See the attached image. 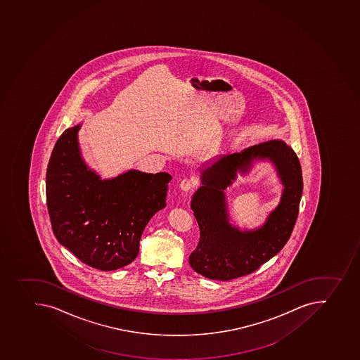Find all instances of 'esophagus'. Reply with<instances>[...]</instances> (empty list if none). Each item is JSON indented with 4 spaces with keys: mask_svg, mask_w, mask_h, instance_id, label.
<instances>
[{
    "mask_svg": "<svg viewBox=\"0 0 360 360\" xmlns=\"http://www.w3.org/2000/svg\"><path fill=\"white\" fill-rule=\"evenodd\" d=\"M196 185V182H195L194 179H182L181 182H180V185L179 187L181 188V191H189L193 187H195Z\"/></svg>",
    "mask_w": 360,
    "mask_h": 360,
    "instance_id": "obj_1",
    "label": "esophagus"
}]
</instances>
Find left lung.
Listing matches in <instances>:
<instances>
[{"label":"left lung","mask_w":360,"mask_h":360,"mask_svg":"<svg viewBox=\"0 0 360 360\" xmlns=\"http://www.w3.org/2000/svg\"><path fill=\"white\" fill-rule=\"evenodd\" d=\"M270 162L283 186L279 205L257 229L240 231L230 223L224 191L255 162ZM201 186L191 198L200 241L189 256L194 271L209 279L230 281L255 271L279 253L290 239L302 195V166L291 146L274 139L223 155L198 169Z\"/></svg>","instance_id":"8db88e82"}]
</instances>
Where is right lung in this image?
Returning <instances> with one entry per match:
<instances>
[{
  "instance_id": "right-lung-1",
  "label": "right lung",
  "mask_w": 360,
  "mask_h": 360,
  "mask_svg": "<svg viewBox=\"0 0 360 360\" xmlns=\"http://www.w3.org/2000/svg\"><path fill=\"white\" fill-rule=\"evenodd\" d=\"M81 127L65 130L49 158V218L62 246L85 264L112 271L136 259L146 224L166 207L172 176L129 169L103 180L82 157Z\"/></svg>"
}]
</instances>
